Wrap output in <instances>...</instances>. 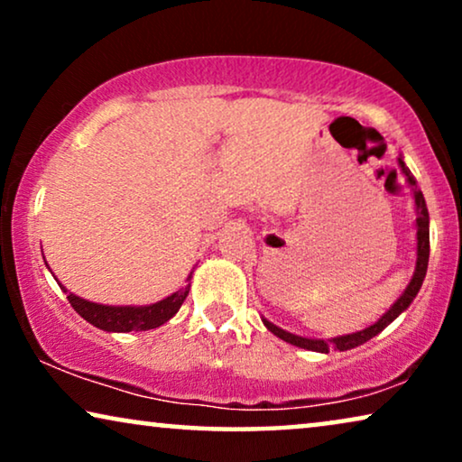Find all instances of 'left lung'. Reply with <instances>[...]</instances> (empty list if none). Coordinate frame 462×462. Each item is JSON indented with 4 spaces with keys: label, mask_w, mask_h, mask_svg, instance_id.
<instances>
[{
    "label": "left lung",
    "mask_w": 462,
    "mask_h": 462,
    "mask_svg": "<svg viewBox=\"0 0 462 462\" xmlns=\"http://www.w3.org/2000/svg\"><path fill=\"white\" fill-rule=\"evenodd\" d=\"M397 162H400V168H402L403 176H406L408 185L412 187L414 206H416V267H414L412 280H410L406 290H403L400 299H397L393 305L389 307V311L383 313V318L378 319L376 324L364 328V330H359V332L345 334V337L328 338V340L307 338V337H299V334H292L288 330H282L280 326L271 324L269 319L263 318V324L267 326V330L273 332L275 337H280L282 340H286V343L296 345V346H300V349H307V351H318V353H328L330 349L349 351V349H356V346H359V345H364L365 340H370L372 337H376L378 332H383L384 328H387L393 319L400 318V315L410 307V302L416 299V294H419V290L422 286V280H425V275H427V264H429V210H427L425 198H422V191L416 187V179L408 170L406 163H403L402 155L397 157Z\"/></svg>",
    "instance_id": "1"
}]
</instances>
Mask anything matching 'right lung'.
<instances>
[{
	"label": "right lung",
	"instance_id": "1",
	"mask_svg": "<svg viewBox=\"0 0 462 462\" xmlns=\"http://www.w3.org/2000/svg\"><path fill=\"white\" fill-rule=\"evenodd\" d=\"M189 280H191V275L187 277V282ZM59 286L67 292V299L71 302L75 311H78L86 321H90L92 326H97L105 332H132V330L141 332V330H153V328H160L162 324H166L168 319H172L174 315L179 313L182 302H185L191 283H187L185 288L176 290L174 294L166 296L163 300H157L153 305H141V307L98 305V302H90L71 294L65 286H62V283H59Z\"/></svg>",
	"mask_w": 462,
	"mask_h": 462
}]
</instances>
